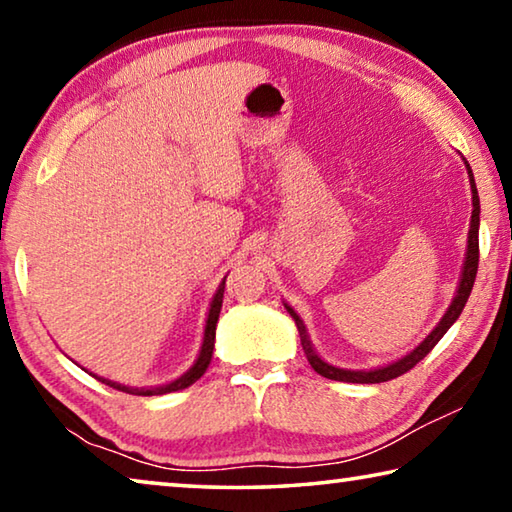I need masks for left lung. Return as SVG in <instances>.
Masks as SVG:
<instances>
[{
	"instance_id": "left-lung-1",
	"label": "left lung",
	"mask_w": 512,
	"mask_h": 512,
	"mask_svg": "<svg viewBox=\"0 0 512 512\" xmlns=\"http://www.w3.org/2000/svg\"><path fill=\"white\" fill-rule=\"evenodd\" d=\"M463 162L467 167V176H470V187H472V219H470V232H467V253H465V262H463V275H461V282H458L456 296L452 300V305H449V309L445 311V316L440 318V323L433 327V332L427 336V339H424L418 345V348L411 350L409 354H404L402 359L388 363V366L372 368V370H345V368L329 366L327 361L318 357L314 345H311V341H309L307 327H305V323H302V318L287 305V302H284V307H287L291 318L296 320L300 343H302V350H305V354H307V361L311 363V368H314L318 375H323L327 379H334V381H350V384H381V381L400 377V375H404V372H409L415 366V363L427 357V354L433 350V345L443 339L447 329L456 323L458 316H461L465 302H467V298H470L472 287H474L476 268H479V214H481L479 192H476L474 173H472L470 164H467L465 158H463Z\"/></svg>"
}]
</instances>
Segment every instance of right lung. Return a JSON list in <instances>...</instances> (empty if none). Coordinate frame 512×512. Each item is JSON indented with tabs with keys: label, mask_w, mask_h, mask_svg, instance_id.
I'll return each instance as SVG.
<instances>
[{
	"label": "right lung",
	"mask_w": 512,
	"mask_h": 512,
	"mask_svg": "<svg viewBox=\"0 0 512 512\" xmlns=\"http://www.w3.org/2000/svg\"><path fill=\"white\" fill-rule=\"evenodd\" d=\"M223 291H225V277L223 282L219 284V289H216L214 298H212V305H210V314H207L205 320V334H203V345H201V352H198V359L194 361V366L189 368L185 375H180L178 379L169 381V384L164 386H153V388H131V386H124V384H117V381H110V379H103L97 377L103 384L110 386V388H117V391H124V393H131V395H164V393H173V391H183V388L192 386L196 379L203 377V372L207 370L212 361V352H214V336H216V320H219L221 314V305H223Z\"/></svg>",
	"instance_id": "obj_1"
}]
</instances>
